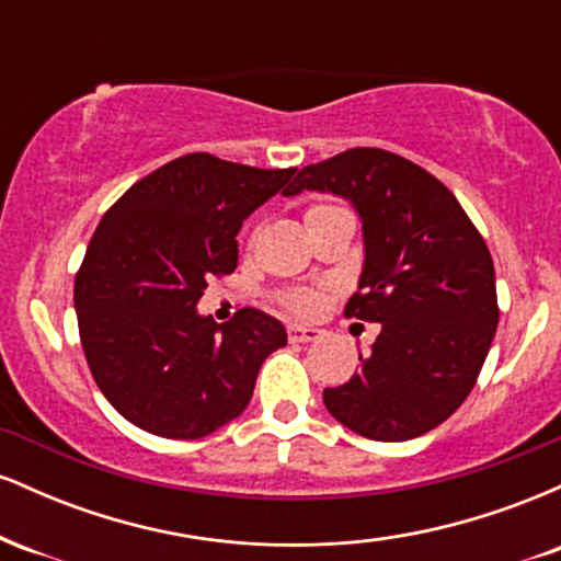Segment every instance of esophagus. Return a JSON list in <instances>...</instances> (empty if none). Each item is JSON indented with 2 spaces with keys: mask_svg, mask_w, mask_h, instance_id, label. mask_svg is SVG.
I'll return each instance as SVG.
<instances>
[{
  "mask_svg": "<svg viewBox=\"0 0 561 561\" xmlns=\"http://www.w3.org/2000/svg\"><path fill=\"white\" fill-rule=\"evenodd\" d=\"M287 337H289V343H313V340L321 337V330H317V327L293 324L287 330Z\"/></svg>",
  "mask_w": 561,
  "mask_h": 561,
  "instance_id": "obj_1",
  "label": "esophagus"
}]
</instances>
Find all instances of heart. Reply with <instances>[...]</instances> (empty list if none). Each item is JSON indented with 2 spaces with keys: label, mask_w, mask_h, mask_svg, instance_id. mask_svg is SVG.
<instances>
[{
  "label": "heart",
  "mask_w": 561,
  "mask_h": 561,
  "mask_svg": "<svg viewBox=\"0 0 561 561\" xmlns=\"http://www.w3.org/2000/svg\"><path fill=\"white\" fill-rule=\"evenodd\" d=\"M324 208H332V205H313V208L308 210V214H313V210H324ZM285 302H287L289 308H293L295 313H300V317H311V313L319 311L321 295L313 293V289H295V293L287 295Z\"/></svg>",
  "instance_id": "b5f03b06"
}]
</instances>
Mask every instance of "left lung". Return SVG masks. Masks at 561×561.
<instances>
[{
    "label": "left lung",
    "mask_w": 561,
    "mask_h": 561,
    "mask_svg": "<svg viewBox=\"0 0 561 561\" xmlns=\"http://www.w3.org/2000/svg\"><path fill=\"white\" fill-rule=\"evenodd\" d=\"M332 192L362 218L364 263L345 313L382 324L327 411L369 440L398 443L446 422L469 396L499 327L488 244L433 173L377 147L300 169L285 195Z\"/></svg>",
    "instance_id": "left-lung-1"
}]
</instances>
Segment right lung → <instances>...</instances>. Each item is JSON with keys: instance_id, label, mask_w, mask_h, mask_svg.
Segmentation results:
<instances>
[{"instance_id": "1", "label": "right lung", "mask_w": 561, "mask_h": 561, "mask_svg": "<svg viewBox=\"0 0 561 561\" xmlns=\"http://www.w3.org/2000/svg\"><path fill=\"white\" fill-rule=\"evenodd\" d=\"M295 169H250L208 152L128 186L102 216L76 274L73 306L96 388L139 430L197 440L237 420L261 364L287 345L282 321L242 308L227 324L197 302L237 268L242 221Z\"/></svg>"}]
</instances>
